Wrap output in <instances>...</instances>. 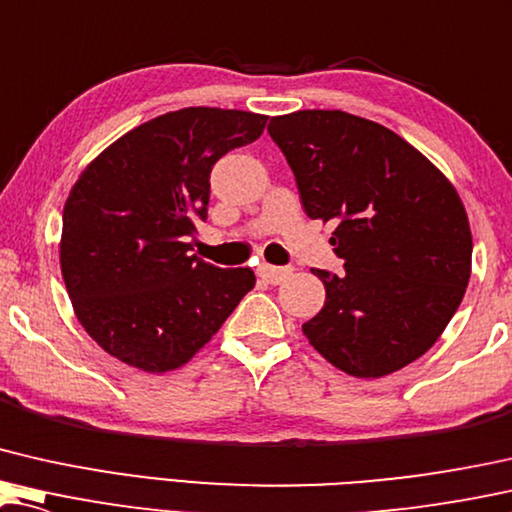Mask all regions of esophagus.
Segmentation results:
<instances>
[{
  "instance_id": "34e87169",
  "label": "esophagus",
  "mask_w": 512,
  "mask_h": 512,
  "mask_svg": "<svg viewBox=\"0 0 512 512\" xmlns=\"http://www.w3.org/2000/svg\"><path fill=\"white\" fill-rule=\"evenodd\" d=\"M256 272H258V277H261L263 281H268V284H281V281L291 274V268H277V265L261 263Z\"/></svg>"
}]
</instances>
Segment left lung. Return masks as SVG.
<instances>
[{"mask_svg":"<svg viewBox=\"0 0 512 512\" xmlns=\"http://www.w3.org/2000/svg\"><path fill=\"white\" fill-rule=\"evenodd\" d=\"M307 217L332 221L337 277L309 344L355 379H381L434 346L471 277V228L446 175L395 131L344 110L272 117Z\"/></svg>","mask_w":512,"mask_h":512,"instance_id":"8db88e82","label":"left lung"}]
</instances>
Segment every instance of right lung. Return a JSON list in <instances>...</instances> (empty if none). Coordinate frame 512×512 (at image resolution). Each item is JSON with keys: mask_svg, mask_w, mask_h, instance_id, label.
Wrapping results in <instances>:
<instances>
[{"mask_svg": "<svg viewBox=\"0 0 512 512\" xmlns=\"http://www.w3.org/2000/svg\"><path fill=\"white\" fill-rule=\"evenodd\" d=\"M268 117L182 108L124 133L85 166L64 203L59 265L80 325L140 372L182 367L256 284L249 268L191 256L212 166Z\"/></svg>", "mask_w": 512, "mask_h": 512, "instance_id": "add662e5", "label": "right lung"}]
</instances>
